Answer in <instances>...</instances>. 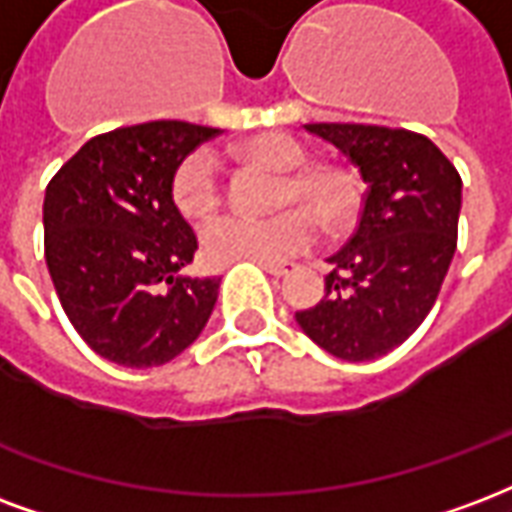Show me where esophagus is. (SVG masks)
<instances>
[{
    "mask_svg": "<svg viewBox=\"0 0 512 512\" xmlns=\"http://www.w3.org/2000/svg\"><path fill=\"white\" fill-rule=\"evenodd\" d=\"M260 266L271 276H287L295 268V263H260Z\"/></svg>",
    "mask_w": 512,
    "mask_h": 512,
    "instance_id": "1",
    "label": "esophagus"
}]
</instances>
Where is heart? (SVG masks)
<instances>
[{"label": "heart", "mask_w": 512, "mask_h": 512, "mask_svg": "<svg viewBox=\"0 0 512 512\" xmlns=\"http://www.w3.org/2000/svg\"><path fill=\"white\" fill-rule=\"evenodd\" d=\"M246 160L266 162L285 170L276 184V206L301 202V207L279 208L266 217L241 211L219 214L200 230V249L211 266L230 263H279L301 255L320 236V222L328 227L342 225L355 208V181L347 170L331 162H312L309 149L287 132H268L241 149ZM225 192L222 168L208 149L189 151L170 176V198L189 219L208 217L219 206Z\"/></svg>", "instance_id": "heart-1"}]
</instances>
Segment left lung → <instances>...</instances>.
<instances>
[{
    "mask_svg": "<svg viewBox=\"0 0 512 512\" xmlns=\"http://www.w3.org/2000/svg\"><path fill=\"white\" fill-rule=\"evenodd\" d=\"M306 130L350 157L363 181L361 219L328 257L325 295L295 320L342 361H374L410 339L456 252L461 176L426 135L377 124L320 121Z\"/></svg>",
    "mask_w": 512,
    "mask_h": 512,
    "instance_id": "left-lung-1",
    "label": "left lung"
}]
</instances>
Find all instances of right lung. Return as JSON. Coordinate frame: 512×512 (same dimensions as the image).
Segmentation results:
<instances>
[{
  "mask_svg": "<svg viewBox=\"0 0 512 512\" xmlns=\"http://www.w3.org/2000/svg\"><path fill=\"white\" fill-rule=\"evenodd\" d=\"M219 130L146 121L102 132L45 187V263L64 314L97 355L130 369L173 361L206 328L217 276H184L198 238L170 176Z\"/></svg>",
  "mask_w": 512,
  "mask_h": 512,
  "instance_id": "add662e5",
  "label": "right lung"
}]
</instances>
